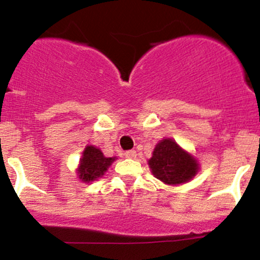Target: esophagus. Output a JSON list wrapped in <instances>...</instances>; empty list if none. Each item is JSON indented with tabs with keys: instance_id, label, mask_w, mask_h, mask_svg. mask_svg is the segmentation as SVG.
Returning a JSON list of instances; mask_svg holds the SVG:
<instances>
[{
	"instance_id": "34e87169",
	"label": "esophagus",
	"mask_w": 260,
	"mask_h": 260,
	"mask_svg": "<svg viewBox=\"0 0 260 260\" xmlns=\"http://www.w3.org/2000/svg\"><path fill=\"white\" fill-rule=\"evenodd\" d=\"M136 155H137V153H136V151H133V149H131V151H127L124 153L125 158H136Z\"/></svg>"
}]
</instances>
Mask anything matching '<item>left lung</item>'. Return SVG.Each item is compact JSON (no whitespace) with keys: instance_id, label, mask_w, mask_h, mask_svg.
I'll return each instance as SVG.
<instances>
[{"instance_id":"8db88e82","label":"left lung","mask_w":260,"mask_h":260,"mask_svg":"<svg viewBox=\"0 0 260 260\" xmlns=\"http://www.w3.org/2000/svg\"><path fill=\"white\" fill-rule=\"evenodd\" d=\"M148 165L153 176L167 184L188 182L198 172V165L194 158L169 138L163 139L157 144Z\"/></svg>"}]
</instances>
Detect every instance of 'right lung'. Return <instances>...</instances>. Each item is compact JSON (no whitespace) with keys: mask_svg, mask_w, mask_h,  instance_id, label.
Returning <instances> with one entry per match:
<instances>
[{"mask_svg":"<svg viewBox=\"0 0 260 260\" xmlns=\"http://www.w3.org/2000/svg\"><path fill=\"white\" fill-rule=\"evenodd\" d=\"M116 158H107L103 153L93 146L86 147L81 159L78 174L83 182H91L105 174L107 168Z\"/></svg>","mask_w":260,"mask_h":260,"instance_id":"1","label":"right lung"}]
</instances>
